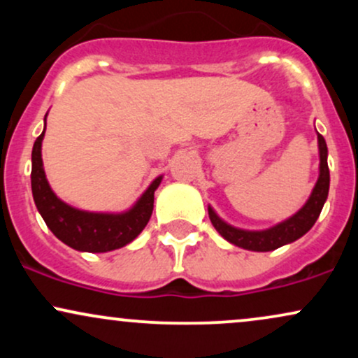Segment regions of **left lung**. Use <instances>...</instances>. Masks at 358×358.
<instances>
[{"label":"left lung","mask_w":358,"mask_h":358,"mask_svg":"<svg viewBox=\"0 0 358 358\" xmlns=\"http://www.w3.org/2000/svg\"><path fill=\"white\" fill-rule=\"evenodd\" d=\"M318 151H320V176L316 182L313 192H311L308 202L303 205L299 210L289 219L279 222L274 227L266 229V231H244L229 225L208 207V217L217 232L237 248L256 250V252H268L281 245L294 242L303 237L315 225L316 219L320 217L324 202H327L328 190H330V170H328V148L324 138L318 133Z\"/></svg>","instance_id":"left-lung-1"}]
</instances>
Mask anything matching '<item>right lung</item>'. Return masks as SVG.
Instances as JSON below:
<instances>
[{"label":"right lung","instance_id":"obj_1","mask_svg":"<svg viewBox=\"0 0 358 358\" xmlns=\"http://www.w3.org/2000/svg\"><path fill=\"white\" fill-rule=\"evenodd\" d=\"M43 136L45 129L36 138L31 151V192L36 208L53 236L69 248L82 252H108L124 248L136 239L153 213L155 190L163 176L151 182L129 210L121 213L79 210L62 202L47 182L42 162Z\"/></svg>","mask_w":358,"mask_h":358}]
</instances>
